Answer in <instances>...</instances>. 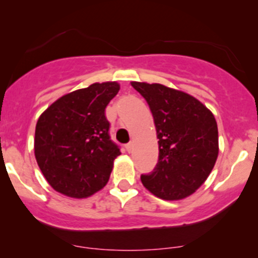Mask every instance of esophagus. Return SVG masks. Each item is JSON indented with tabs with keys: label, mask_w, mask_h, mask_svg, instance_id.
Segmentation results:
<instances>
[{
	"label": "esophagus",
	"mask_w": 258,
	"mask_h": 258,
	"mask_svg": "<svg viewBox=\"0 0 258 258\" xmlns=\"http://www.w3.org/2000/svg\"><path fill=\"white\" fill-rule=\"evenodd\" d=\"M132 149H133V144H132V142H130V143L126 144V150L128 153H131Z\"/></svg>",
	"instance_id": "1"
}]
</instances>
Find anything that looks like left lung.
Returning <instances> with one entry per match:
<instances>
[{
  "instance_id": "obj_1",
  "label": "left lung",
  "mask_w": 258,
  "mask_h": 258,
  "mask_svg": "<svg viewBox=\"0 0 258 258\" xmlns=\"http://www.w3.org/2000/svg\"><path fill=\"white\" fill-rule=\"evenodd\" d=\"M152 110L159 141V161L141 180L164 200H180L197 191L218 156V128L211 111L185 92L160 84L131 82Z\"/></svg>"
}]
</instances>
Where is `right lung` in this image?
Segmentation results:
<instances>
[{
    "label": "right lung",
    "mask_w": 258,
    "mask_h": 258,
    "mask_svg": "<svg viewBox=\"0 0 258 258\" xmlns=\"http://www.w3.org/2000/svg\"><path fill=\"white\" fill-rule=\"evenodd\" d=\"M119 90L116 81L96 82L64 94L38 117L35 158L55 191L84 199L108 183L121 153L109 136L105 108Z\"/></svg>",
    "instance_id": "1"
}]
</instances>
